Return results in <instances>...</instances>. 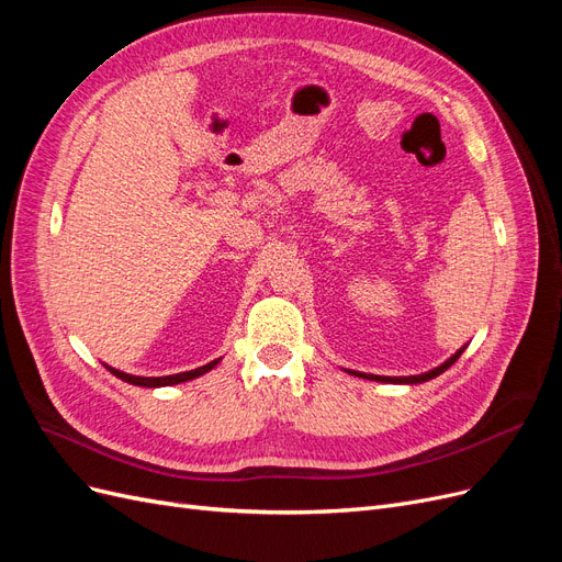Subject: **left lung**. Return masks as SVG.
<instances>
[{"label": "left lung", "instance_id": "1", "mask_svg": "<svg viewBox=\"0 0 562 562\" xmlns=\"http://www.w3.org/2000/svg\"><path fill=\"white\" fill-rule=\"evenodd\" d=\"M467 349V345L462 347V349H457L448 361H443L440 363L438 368H434V370H427V372H422V375H411V378H384V375H368V372H356V370H347V372H351V375H356V378H363V380H372V382H384V384H422V382H429V380H434V378H438L440 372H446L459 356H462V351Z\"/></svg>", "mask_w": 562, "mask_h": 562}]
</instances>
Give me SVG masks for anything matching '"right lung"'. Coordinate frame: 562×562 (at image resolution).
I'll return each instance as SVG.
<instances>
[{
    "label": "right lung",
    "mask_w": 562,
    "mask_h": 562,
    "mask_svg": "<svg viewBox=\"0 0 562 562\" xmlns=\"http://www.w3.org/2000/svg\"><path fill=\"white\" fill-rule=\"evenodd\" d=\"M220 363V359L201 366V368H194V370H187V372H178V375H166V378H140V375H128V372H122L116 370L112 366L105 363V368L112 372L114 378H119L122 382H128L133 386H147V389H159V386H173V384H182V382H190V380H196L201 375H206L209 370H213L215 366Z\"/></svg>",
    "instance_id": "1"
}]
</instances>
